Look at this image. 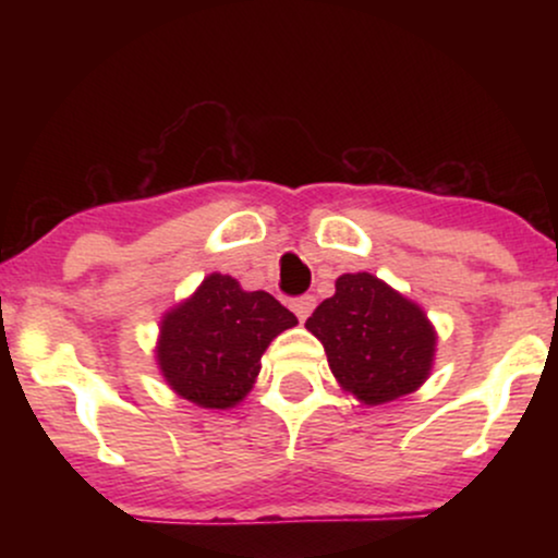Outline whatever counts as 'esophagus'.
Instances as JSON below:
<instances>
[{"instance_id":"34e87169","label":"esophagus","mask_w":558,"mask_h":558,"mask_svg":"<svg viewBox=\"0 0 558 558\" xmlns=\"http://www.w3.org/2000/svg\"><path fill=\"white\" fill-rule=\"evenodd\" d=\"M291 310H293V315H296V317L301 319V323H304V319L312 315V310H315V296H301V299H293Z\"/></svg>"}]
</instances>
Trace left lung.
<instances>
[{
	"instance_id": "1",
	"label": "left lung",
	"mask_w": 558,
	"mask_h": 558,
	"mask_svg": "<svg viewBox=\"0 0 558 558\" xmlns=\"http://www.w3.org/2000/svg\"><path fill=\"white\" fill-rule=\"evenodd\" d=\"M306 330L325 345L341 390L364 407L414 393L433 373L438 332L430 317L377 275H341Z\"/></svg>"
}]
</instances>
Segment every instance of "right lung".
Listing matches in <instances>:
<instances>
[{
    "instance_id": "obj_1",
    "label": "right lung",
    "mask_w": 558,
    "mask_h": 558,
    "mask_svg": "<svg viewBox=\"0 0 558 558\" xmlns=\"http://www.w3.org/2000/svg\"><path fill=\"white\" fill-rule=\"evenodd\" d=\"M293 325V312L267 291H243L230 275L209 272L159 319L155 362L172 393L222 412L246 399L267 345Z\"/></svg>"
}]
</instances>
